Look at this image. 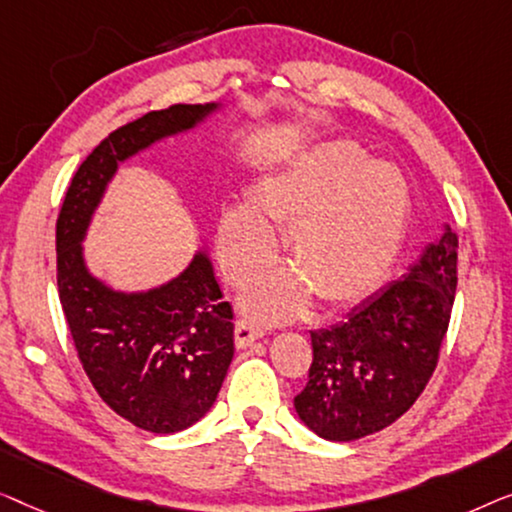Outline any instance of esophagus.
<instances>
[{
    "mask_svg": "<svg viewBox=\"0 0 512 512\" xmlns=\"http://www.w3.org/2000/svg\"><path fill=\"white\" fill-rule=\"evenodd\" d=\"M264 334V327L257 325L255 320H248V318H241L236 322L234 327V341H236V348H246L253 341H257L259 336Z\"/></svg>",
    "mask_w": 512,
    "mask_h": 512,
    "instance_id": "1",
    "label": "esophagus"
}]
</instances>
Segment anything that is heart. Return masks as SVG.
Wrapping results in <instances>:
<instances>
[{
    "label": "heart",
    "mask_w": 512,
    "mask_h": 512,
    "mask_svg": "<svg viewBox=\"0 0 512 512\" xmlns=\"http://www.w3.org/2000/svg\"><path fill=\"white\" fill-rule=\"evenodd\" d=\"M408 213V187L397 169L366 162L357 143L331 141L255 185L250 211L227 208L220 253L229 276L241 280L271 253L266 227L285 229V257L301 282L320 304H348L383 283ZM303 286L292 276L262 278L250 290L248 306L269 320L292 318L306 304Z\"/></svg>",
    "instance_id": "1"
}]
</instances>
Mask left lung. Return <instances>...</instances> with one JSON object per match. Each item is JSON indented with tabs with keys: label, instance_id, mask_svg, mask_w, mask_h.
<instances>
[{
	"label": "left lung",
	"instance_id": "obj_1",
	"mask_svg": "<svg viewBox=\"0 0 512 512\" xmlns=\"http://www.w3.org/2000/svg\"><path fill=\"white\" fill-rule=\"evenodd\" d=\"M459 239L445 227L401 278L311 331L313 362L294 408L327 441L390 427L434 376L457 292Z\"/></svg>",
	"mask_w": 512,
	"mask_h": 512
}]
</instances>
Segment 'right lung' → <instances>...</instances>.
Returning <instances> with one entry per match:
<instances>
[{
  "instance_id": "add662e5",
  "label": "right lung",
  "mask_w": 512,
  "mask_h": 512,
  "mask_svg": "<svg viewBox=\"0 0 512 512\" xmlns=\"http://www.w3.org/2000/svg\"><path fill=\"white\" fill-rule=\"evenodd\" d=\"M213 109L174 104L115 129L78 167L57 215V292L85 376L106 406L153 434L190 427L213 406L234 357L232 304L204 253L164 287L113 292L85 269L81 239L118 162Z\"/></svg>"
}]
</instances>
